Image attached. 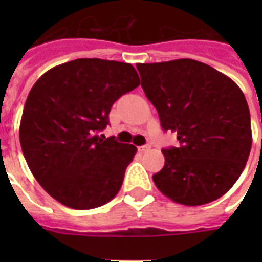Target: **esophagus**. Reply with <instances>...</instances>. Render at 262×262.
<instances>
[{"instance_id":"34e87169","label":"esophagus","mask_w":262,"mask_h":262,"mask_svg":"<svg viewBox=\"0 0 262 262\" xmlns=\"http://www.w3.org/2000/svg\"><path fill=\"white\" fill-rule=\"evenodd\" d=\"M139 149L141 152H148L149 149H151V145H149V144H147V145H143V147H140Z\"/></svg>"}]
</instances>
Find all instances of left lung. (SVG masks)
<instances>
[{
	"label": "left lung",
	"instance_id": "8db88e82",
	"mask_svg": "<svg viewBox=\"0 0 262 262\" xmlns=\"http://www.w3.org/2000/svg\"><path fill=\"white\" fill-rule=\"evenodd\" d=\"M136 67L163 130L174 132L181 144L162 151L166 162L152 177L156 187L189 207L226 194L244 171L252 148L244 92L230 77L194 59Z\"/></svg>",
	"mask_w": 262,
	"mask_h": 262
}]
</instances>
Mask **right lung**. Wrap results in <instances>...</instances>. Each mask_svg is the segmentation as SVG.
Returning a JSON list of instances; mask_svg holds the SVG:
<instances>
[{
  "instance_id": "1",
  "label": "right lung",
  "mask_w": 262,
  "mask_h": 262,
  "mask_svg": "<svg viewBox=\"0 0 262 262\" xmlns=\"http://www.w3.org/2000/svg\"><path fill=\"white\" fill-rule=\"evenodd\" d=\"M139 85L130 63L99 58L61 63L34 84L18 135L31 172L53 199L92 209L117 195L137 148L99 132L115 100Z\"/></svg>"
}]
</instances>
